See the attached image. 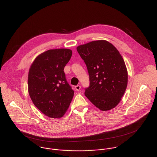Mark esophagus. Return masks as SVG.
I'll use <instances>...</instances> for the list:
<instances>
[{"label": "esophagus", "instance_id": "esophagus-1", "mask_svg": "<svg viewBox=\"0 0 157 157\" xmlns=\"http://www.w3.org/2000/svg\"><path fill=\"white\" fill-rule=\"evenodd\" d=\"M80 88H81V86L80 85H77L75 86V89L76 90H80Z\"/></svg>", "mask_w": 157, "mask_h": 157}]
</instances>
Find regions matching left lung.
<instances>
[{
    "label": "left lung",
    "mask_w": 157,
    "mask_h": 157,
    "mask_svg": "<svg viewBox=\"0 0 157 157\" xmlns=\"http://www.w3.org/2000/svg\"><path fill=\"white\" fill-rule=\"evenodd\" d=\"M77 50L90 76V86L85 88V96L101 111L115 108L128 85V71L121 54L106 40L80 45Z\"/></svg>",
    "instance_id": "obj_1"
}]
</instances>
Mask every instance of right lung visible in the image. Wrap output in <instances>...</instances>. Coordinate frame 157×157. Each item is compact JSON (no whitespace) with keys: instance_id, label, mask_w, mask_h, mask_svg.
Returning a JSON list of instances; mask_svg holds the SVG:
<instances>
[{"instance_id":"add662e5","label":"right lung","mask_w":157,"mask_h":157,"mask_svg":"<svg viewBox=\"0 0 157 157\" xmlns=\"http://www.w3.org/2000/svg\"><path fill=\"white\" fill-rule=\"evenodd\" d=\"M69 49H49L34 61L28 74V92L34 103L51 118L62 117L74 96L64 67L72 56Z\"/></svg>"}]
</instances>
